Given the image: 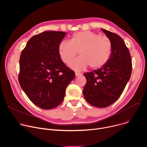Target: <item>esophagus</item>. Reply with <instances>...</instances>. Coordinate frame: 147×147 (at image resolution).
Wrapping results in <instances>:
<instances>
[{
	"label": "esophagus",
	"mask_w": 147,
	"mask_h": 147,
	"mask_svg": "<svg viewBox=\"0 0 147 147\" xmlns=\"http://www.w3.org/2000/svg\"><path fill=\"white\" fill-rule=\"evenodd\" d=\"M75 74H76V77H78V76H80L81 75V73H78V72H76V73H75Z\"/></svg>",
	"instance_id": "esophagus-1"
}]
</instances>
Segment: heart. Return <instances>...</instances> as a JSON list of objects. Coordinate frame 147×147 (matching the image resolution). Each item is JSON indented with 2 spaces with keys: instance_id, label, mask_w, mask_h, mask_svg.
<instances>
[{
  "instance_id": "1",
  "label": "heart",
  "mask_w": 147,
  "mask_h": 147,
  "mask_svg": "<svg viewBox=\"0 0 147 147\" xmlns=\"http://www.w3.org/2000/svg\"><path fill=\"white\" fill-rule=\"evenodd\" d=\"M79 51L80 56L70 63V67L81 71L88 65L91 69H98L105 65L112 52V43L107 36H101L87 31L75 33L70 40H62L59 45L61 60L69 64Z\"/></svg>"
}]
</instances>
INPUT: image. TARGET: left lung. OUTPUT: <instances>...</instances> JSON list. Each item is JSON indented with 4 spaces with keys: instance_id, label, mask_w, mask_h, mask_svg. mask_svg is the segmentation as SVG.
<instances>
[{
    "instance_id": "obj_1",
    "label": "left lung",
    "mask_w": 147,
    "mask_h": 147,
    "mask_svg": "<svg viewBox=\"0 0 147 147\" xmlns=\"http://www.w3.org/2000/svg\"><path fill=\"white\" fill-rule=\"evenodd\" d=\"M111 40L112 52L102 67L84 74L87 79L83 95L91 105L106 108L116 101L130 78L132 61L129 49L117 34L102 29Z\"/></svg>"
}]
</instances>
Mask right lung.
I'll use <instances>...</instances> for the list:
<instances>
[{
  "instance_id": "right-lung-1",
  "label": "right lung",
  "mask_w": 147,
  "mask_h": 147,
  "mask_svg": "<svg viewBox=\"0 0 147 147\" xmlns=\"http://www.w3.org/2000/svg\"><path fill=\"white\" fill-rule=\"evenodd\" d=\"M62 31H47L33 36L22 51L19 61L20 85L37 107L51 109L63 100L74 71L61 60L59 45Z\"/></svg>"
}]
</instances>
